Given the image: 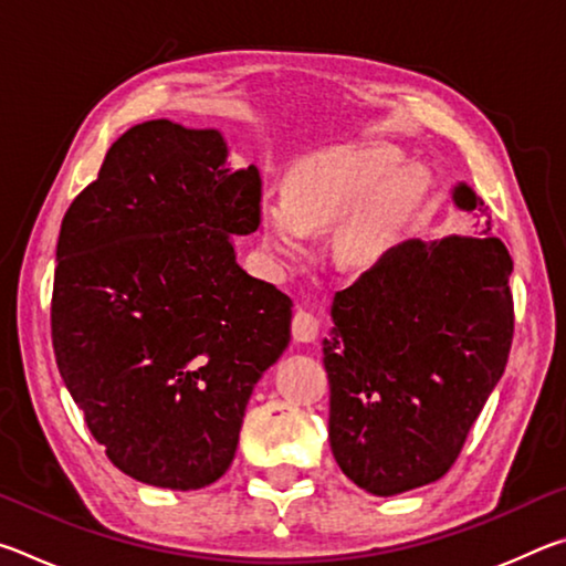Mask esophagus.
Segmentation results:
<instances>
[{
    "instance_id": "34e87169",
    "label": "esophagus",
    "mask_w": 566,
    "mask_h": 566,
    "mask_svg": "<svg viewBox=\"0 0 566 566\" xmlns=\"http://www.w3.org/2000/svg\"><path fill=\"white\" fill-rule=\"evenodd\" d=\"M292 334L296 342H314L319 334V317L310 310H296L292 319Z\"/></svg>"
}]
</instances>
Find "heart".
<instances>
[{"label": "heart", "mask_w": 566, "mask_h": 566, "mask_svg": "<svg viewBox=\"0 0 566 566\" xmlns=\"http://www.w3.org/2000/svg\"><path fill=\"white\" fill-rule=\"evenodd\" d=\"M399 155L391 149L332 151L312 159L292 177L286 199L262 205L264 239L276 252H304L310 232L337 224L357 203L342 242L357 254H367L405 224L417 197V181L409 171L391 170Z\"/></svg>", "instance_id": "heart-1"}]
</instances>
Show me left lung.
Here are the masks:
<instances>
[{
	"label": "left lung",
	"instance_id": "left-lung-1",
	"mask_svg": "<svg viewBox=\"0 0 566 566\" xmlns=\"http://www.w3.org/2000/svg\"><path fill=\"white\" fill-rule=\"evenodd\" d=\"M459 209L484 202L457 185ZM512 256L496 237L407 239L334 294L329 444L377 496L432 484L502 379L514 334Z\"/></svg>",
	"mask_w": 566,
	"mask_h": 566
}]
</instances>
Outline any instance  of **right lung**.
<instances>
[{"mask_svg":"<svg viewBox=\"0 0 566 566\" xmlns=\"http://www.w3.org/2000/svg\"><path fill=\"white\" fill-rule=\"evenodd\" d=\"M227 157L217 129L137 124L56 242L60 375L109 462L165 490L227 472L252 389L290 344L292 300L232 244L260 227V171Z\"/></svg>","mask_w":566,"mask_h":566,"instance_id":"obj_1","label":"right lung"}]
</instances>
